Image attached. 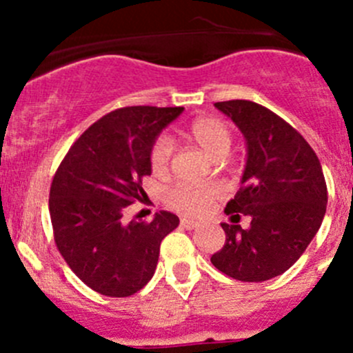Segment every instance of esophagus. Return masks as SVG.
<instances>
[{"instance_id": "34e87169", "label": "esophagus", "mask_w": 353, "mask_h": 353, "mask_svg": "<svg viewBox=\"0 0 353 353\" xmlns=\"http://www.w3.org/2000/svg\"><path fill=\"white\" fill-rule=\"evenodd\" d=\"M181 227L186 230H193L198 227V222H194V220L191 219H181Z\"/></svg>"}]
</instances>
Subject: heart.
<instances>
[{"mask_svg": "<svg viewBox=\"0 0 353 353\" xmlns=\"http://www.w3.org/2000/svg\"><path fill=\"white\" fill-rule=\"evenodd\" d=\"M190 134L194 141L213 159H220L229 152L232 145V131L225 121L219 117H199L190 126ZM174 143L167 134L155 138L150 148V167L155 174H163L169 169ZM219 186L203 184H177L167 193L170 208L191 216H199L208 212L210 205L220 196Z\"/></svg>", "mask_w": 353, "mask_h": 353, "instance_id": "1", "label": "heart"}]
</instances>
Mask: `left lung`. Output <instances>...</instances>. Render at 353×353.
<instances>
[{
  "label": "left lung",
  "instance_id": "obj_1",
  "mask_svg": "<svg viewBox=\"0 0 353 353\" xmlns=\"http://www.w3.org/2000/svg\"><path fill=\"white\" fill-rule=\"evenodd\" d=\"M215 108L234 121L248 147L243 188L225 213L249 215L251 225L220 223L225 244L212 263L241 282H265L285 273L321 227L328 203L325 174L302 134L270 109L251 101Z\"/></svg>",
  "mask_w": 353,
  "mask_h": 353
}]
</instances>
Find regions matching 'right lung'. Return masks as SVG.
<instances>
[{
  "label": "right lung",
  "mask_w": 353,
  "mask_h": 353,
  "mask_svg": "<svg viewBox=\"0 0 353 353\" xmlns=\"http://www.w3.org/2000/svg\"><path fill=\"white\" fill-rule=\"evenodd\" d=\"M184 108L116 109L92 124L68 150L49 193L54 241L74 275L108 297H128L154 276L160 243L179 225L177 215L152 222L124 220L145 196L150 148Z\"/></svg>",
  "instance_id": "right-lung-1"
}]
</instances>
